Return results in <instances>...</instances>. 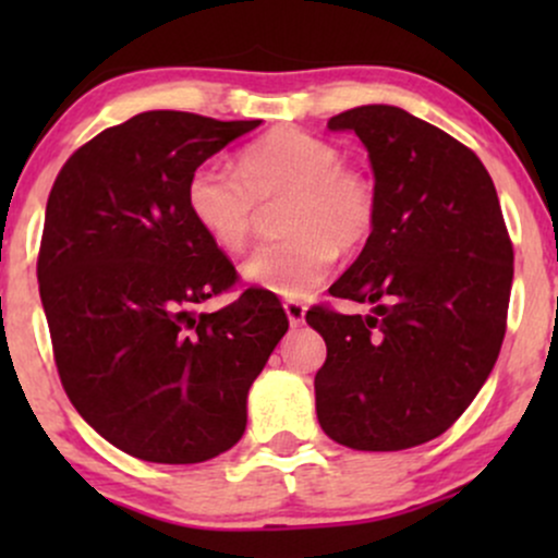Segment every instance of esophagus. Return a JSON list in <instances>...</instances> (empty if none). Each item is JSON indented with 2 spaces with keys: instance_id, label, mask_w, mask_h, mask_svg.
Instances as JSON below:
<instances>
[{
  "instance_id": "34e87169",
  "label": "esophagus",
  "mask_w": 558,
  "mask_h": 558,
  "mask_svg": "<svg viewBox=\"0 0 558 558\" xmlns=\"http://www.w3.org/2000/svg\"><path fill=\"white\" fill-rule=\"evenodd\" d=\"M283 306H286V315H288V323H291V328H299V325H304V315H306L304 301L286 299Z\"/></svg>"
}]
</instances>
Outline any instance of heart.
Segmentation results:
<instances>
[{"mask_svg": "<svg viewBox=\"0 0 558 558\" xmlns=\"http://www.w3.org/2000/svg\"><path fill=\"white\" fill-rule=\"evenodd\" d=\"M286 239L254 248L241 265L248 283L306 296L328 278L338 248L364 246L377 226V189L367 172L341 159V149L304 128H275L243 146L239 170L220 159L194 168L185 204L209 241L241 252L262 204L286 202Z\"/></svg>", "mask_w": 558, "mask_h": 558, "instance_id": "obj_1", "label": "heart"}]
</instances>
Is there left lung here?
I'll list each match as a JSON object with an SVG mask.
<instances>
[{"label": "left lung", "instance_id": "1", "mask_svg": "<svg viewBox=\"0 0 558 558\" xmlns=\"http://www.w3.org/2000/svg\"><path fill=\"white\" fill-rule=\"evenodd\" d=\"M330 131L367 146L377 226L330 296L306 312L328 356L315 375L317 420L336 444L401 451L438 438L488 380L506 336L514 248L480 157L388 105L345 110Z\"/></svg>", "mask_w": 558, "mask_h": 558}]
</instances>
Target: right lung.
<instances>
[{
    "label": "right lung",
    "mask_w": 558,
    "mask_h": 558,
    "mask_svg": "<svg viewBox=\"0 0 558 558\" xmlns=\"http://www.w3.org/2000/svg\"><path fill=\"white\" fill-rule=\"evenodd\" d=\"M259 120L141 112L75 149L49 191L38 291L70 403L144 462L196 464L246 430V393L288 330L185 204L194 168Z\"/></svg>",
    "instance_id": "1"
}]
</instances>
